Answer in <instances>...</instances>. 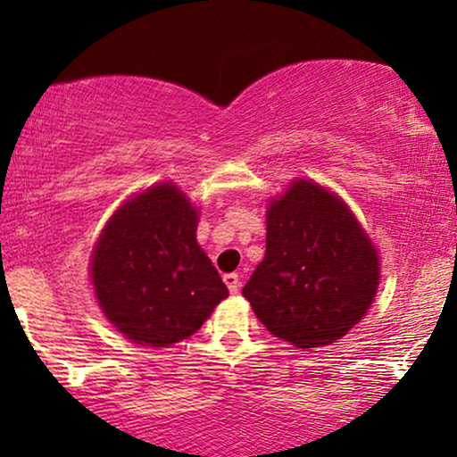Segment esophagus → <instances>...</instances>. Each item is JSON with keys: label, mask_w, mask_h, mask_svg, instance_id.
Instances as JSON below:
<instances>
[{"label": "esophagus", "mask_w": 457, "mask_h": 457, "mask_svg": "<svg viewBox=\"0 0 457 457\" xmlns=\"http://www.w3.org/2000/svg\"><path fill=\"white\" fill-rule=\"evenodd\" d=\"M224 283H227L230 293H237V291H239V274H237V272L224 274Z\"/></svg>", "instance_id": "34e87169"}]
</instances>
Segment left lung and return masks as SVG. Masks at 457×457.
<instances>
[{"label": "left lung", "mask_w": 457, "mask_h": 457, "mask_svg": "<svg viewBox=\"0 0 457 457\" xmlns=\"http://www.w3.org/2000/svg\"><path fill=\"white\" fill-rule=\"evenodd\" d=\"M380 262L347 204L293 180L266 212V255L243 287L258 320L297 349L339 341L366 316Z\"/></svg>", "instance_id": "8db88e82"}]
</instances>
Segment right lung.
Returning <instances> with one entry per match:
<instances>
[{
	"mask_svg": "<svg viewBox=\"0 0 457 457\" xmlns=\"http://www.w3.org/2000/svg\"><path fill=\"white\" fill-rule=\"evenodd\" d=\"M197 208L174 183L124 202L91 255L99 308L139 345L170 347L191 337L228 297L195 239Z\"/></svg>",
	"mask_w": 457,
	"mask_h": 457,
	"instance_id": "add662e5",
	"label": "right lung"
}]
</instances>
